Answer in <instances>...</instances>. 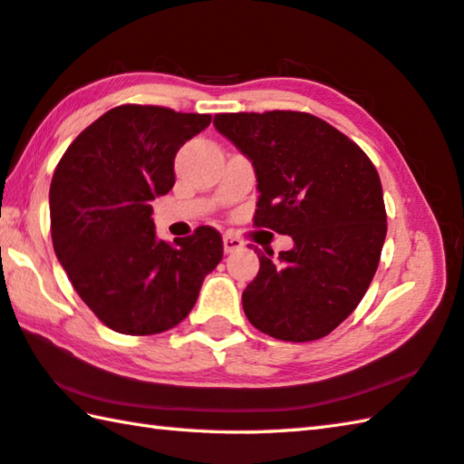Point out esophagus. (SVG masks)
Here are the masks:
<instances>
[{
	"instance_id": "1",
	"label": "esophagus",
	"mask_w": 464,
	"mask_h": 464,
	"mask_svg": "<svg viewBox=\"0 0 464 464\" xmlns=\"http://www.w3.org/2000/svg\"><path fill=\"white\" fill-rule=\"evenodd\" d=\"M223 249H225V253L239 251V249H243V241L239 237H235V235H231V233H225L223 235Z\"/></svg>"
}]
</instances>
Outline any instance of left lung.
<instances>
[{"instance_id": "1", "label": "left lung", "mask_w": 464, "mask_h": 464, "mask_svg": "<svg viewBox=\"0 0 464 464\" xmlns=\"http://www.w3.org/2000/svg\"><path fill=\"white\" fill-rule=\"evenodd\" d=\"M215 129L253 162L256 225L294 239L259 257L243 292L247 320L285 342L328 335L356 310L386 239L376 167L356 142L307 112L217 114Z\"/></svg>"}]
</instances>
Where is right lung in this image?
Returning a JSON list of instances; mask_svg holds the SVG:
<instances>
[{"label":"right lung","instance_id":"right-lung-1","mask_svg":"<svg viewBox=\"0 0 464 464\" xmlns=\"http://www.w3.org/2000/svg\"><path fill=\"white\" fill-rule=\"evenodd\" d=\"M208 124L211 114L116 106L76 136L53 170V251L82 302L118 334L175 328L223 259L213 227L167 243L150 217L152 198L175 185L177 150Z\"/></svg>","mask_w":464,"mask_h":464}]
</instances>
